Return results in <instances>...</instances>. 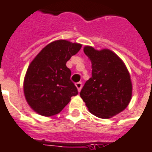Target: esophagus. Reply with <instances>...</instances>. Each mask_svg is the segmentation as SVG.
Segmentation results:
<instances>
[{"mask_svg": "<svg viewBox=\"0 0 152 152\" xmlns=\"http://www.w3.org/2000/svg\"><path fill=\"white\" fill-rule=\"evenodd\" d=\"M76 88H77L78 91H80L81 87H82V83H81V82H77V83H76Z\"/></svg>", "mask_w": 152, "mask_h": 152, "instance_id": "esophagus-1", "label": "esophagus"}]
</instances>
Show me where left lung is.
I'll return each mask as SVG.
<instances>
[{
    "mask_svg": "<svg viewBox=\"0 0 152 152\" xmlns=\"http://www.w3.org/2000/svg\"><path fill=\"white\" fill-rule=\"evenodd\" d=\"M92 63V76L84 85L80 97L91 113L109 118L126 109L132 97L130 75L124 63L109 49L85 47Z\"/></svg>",
    "mask_w": 152,
    "mask_h": 152,
    "instance_id": "8db88e82",
    "label": "left lung"
}]
</instances>
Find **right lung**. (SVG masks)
I'll use <instances>...</instances> for the list:
<instances>
[{"label":"right lung","mask_w":152,"mask_h":152,"mask_svg":"<svg viewBox=\"0 0 152 152\" xmlns=\"http://www.w3.org/2000/svg\"><path fill=\"white\" fill-rule=\"evenodd\" d=\"M81 48L79 43L58 40L47 45L33 60L24 78L28 104L43 116H53L64 109L71 97L78 94L66 66Z\"/></svg>","instance_id":"add662e5"}]
</instances>
